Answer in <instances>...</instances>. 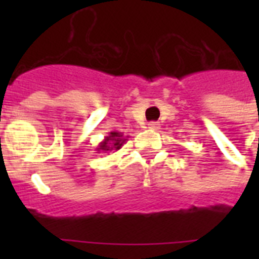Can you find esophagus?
<instances>
[{
  "instance_id": "obj_1",
  "label": "esophagus",
  "mask_w": 259,
  "mask_h": 259,
  "mask_svg": "<svg viewBox=\"0 0 259 259\" xmlns=\"http://www.w3.org/2000/svg\"><path fill=\"white\" fill-rule=\"evenodd\" d=\"M148 129L158 130V129H160V125H158L157 122H149V123H148Z\"/></svg>"
}]
</instances>
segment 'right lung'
I'll return each mask as SVG.
<instances>
[{"label":"right lung","instance_id":"right-lung-1","mask_svg":"<svg viewBox=\"0 0 259 259\" xmlns=\"http://www.w3.org/2000/svg\"><path fill=\"white\" fill-rule=\"evenodd\" d=\"M127 136L123 137L121 132H110L109 136H106L105 140L98 145V153H109L111 150H119L127 140Z\"/></svg>","mask_w":259,"mask_h":259}]
</instances>
